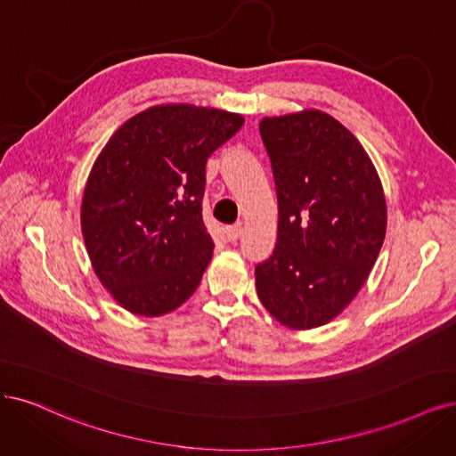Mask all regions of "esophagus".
<instances>
[{
    "label": "esophagus",
    "mask_w": 456,
    "mask_h": 456,
    "mask_svg": "<svg viewBox=\"0 0 456 456\" xmlns=\"http://www.w3.org/2000/svg\"><path fill=\"white\" fill-rule=\"evenodd\" d=\"M244 234V229H242V224H237V225H229L225 227V237L229 242H237L240 237Z\"/></svg>",
    "instance_id": "34e87169"
}]
</instances>
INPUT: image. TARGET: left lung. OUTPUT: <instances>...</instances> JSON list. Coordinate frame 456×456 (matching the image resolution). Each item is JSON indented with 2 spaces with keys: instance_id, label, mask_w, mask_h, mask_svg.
<instances>
[{
  "instance_id": "8db88e82",
  "label": "left lung",
  "mask_w": 456,
  "mask_h": 456,
  "mask_svg": "<svg viewBox=\"0 0 456 456\" xmlns=\"http://www.w3.org/2000/svg\"><path fill=\"white\" fill-rule=\"evenodd\" d=\"M261 139L278 193V242L256 268L261 305L293 330L340 315L370 276L387 229L376 167L346 126L319 109L265 116Z\"/></svg>"
}]
</instances>
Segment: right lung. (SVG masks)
Returning a JSON list of instances; mask_svg holds the SVG:
<instances>
[{
    "instance_id": "right-lung-1",
    "label": "right lung",
    "mask_w": 456,
    "mask_h": 456,
    "mask_svg": "<svg viewBox=\"0 0 456 456\" xmlns=\"http://www.w3.org/2000/svg\"><path fill=\"white\" fill-rule=\"evenodd\" d=\"M242 126L237 112L156 105L99 151L80 229L95 276L129 314L165 315L199 288L214 251L200 214L207 159Z\"/></svg>"
}]
</instances>
